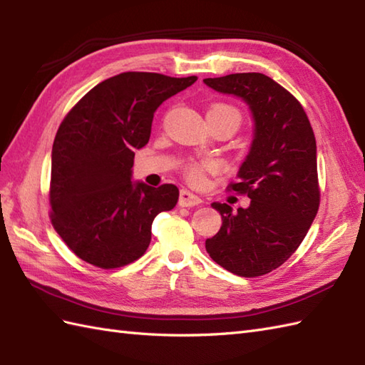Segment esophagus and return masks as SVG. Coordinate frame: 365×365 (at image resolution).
<instances>
[{
	"label": "esophagus",
	"instance_id": "34e87169",
	"mask_svg": "<svg viewBox=\"0 0 365 365\" xmlns=\"http://www.w3.org/2000/svg\"><path fill=\"white\" fill-rule=\"evenodd\" d=\"M178 204H180V207H196L202 204V199L187 190H182L180 196H178Z\"/></svg>",
	"mask_w": 365,
	"mask_h": 365
}]
</instances>
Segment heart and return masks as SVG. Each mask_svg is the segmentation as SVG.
<instances>
[{
  "instance_id": "heart-1",
  "label": "heart",
  "mask_w": 365,
  "mask_h": 365,
  "mask_svg": "<svg viewBox=\"0 0 365 365\" xmlns=\"http://www.w3.org/2000/svg\"><path fill=\"white\" fill-rule=\"evenodd\" d=\"M210 111H230V113H234L237 118H238V114H237V111L234 110V108L226 106V105H215V106L210 108ZM188 175H190V178L195 183H200V182H202V177H204L202 175V168L191 166L190 170H188Z\"/></svg>"
}]
</instances>
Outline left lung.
<instances>
[{
    "mask_svg": "<svg viewBox=\"0 0 365 365\" xmlns=\"http://www.w3.org/2000/svg\"><path fill=\"white\" fill-rule=\"evenodd\" d=\"M220 94L242 98L252 115V141L230 190L251 199L237 212L213 202L221 229L205 250L227 271L243 277L267 274L297 251L319 212L317 144L299 102L263 73L205 78Z\"/></svg>",
    "mask_w": 365,
    "mask_h": 365,
    "instance_id": "left-lung-1",
    "label": "left lung"
}]
</instances>
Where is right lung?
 Instances as JSON below:
<instances>
[{
	"instance_id": "obj_1",
	"label": "right lung",
	"mask_w": 365,
	"mask_h": 365,
	"mask_svg": "<svg viewBox=\"0 0 365 365\" xmlns=\"http://www.w3.org/2000/svg\"><path fill=\"white\" fill-rule=\"evenodd\" d=\"M197 76L125 72L92 88L59 125L51 150V222L66 245L98 268L145 252L152 222L178 200L175 185L133 182L135 150L149 143L158 106Z\"/></svg>"
}]
</instances>
